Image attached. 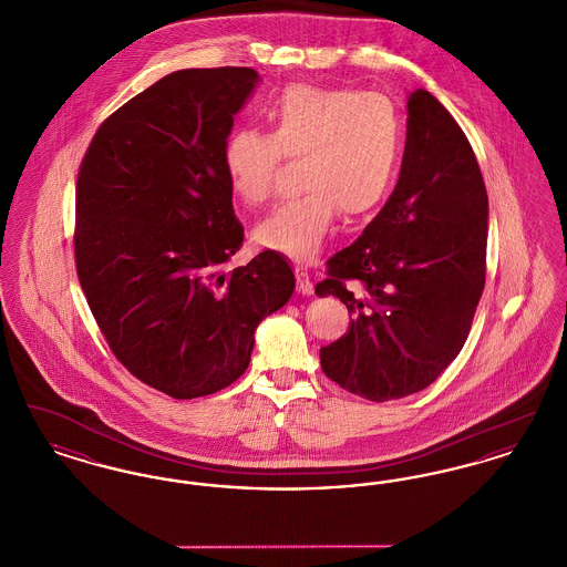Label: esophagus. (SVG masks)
<instances>
[{
    "mask_svg": "<svg viewBox=\"0 0 567 567\" xmlns=\"http://www.w3.org/2000/svg\"><path fill=\"white\" fill-rule=\"evenodd\" d=\"M293 270H296L297 291H299L301 296H312V293H315V285H312L310 274L303 270L301 266H296Z\"/></svg>",
    "mask_w": 567,
    "mask_h": 567,
    "instance_id": "1",
    "label": "esophagus"
}]
</instances>
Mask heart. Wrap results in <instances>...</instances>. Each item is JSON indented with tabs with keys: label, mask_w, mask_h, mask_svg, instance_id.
<instances>
[{
	"label": "heart",
	"mask_w": 567,
	"mask_h": 567,
	"mask_svg": "<svg viewBox=\"0 0 567 567\" xmlns=\"http://www.w3.org/2000/svg\"><path fill=\"white\" fill-rule=\"evenodd\" d=\"M270 134L236 130L223 148L231 193L261 206L282 163L301 162V193L255 229V240L296 259L321 250L338 213H374L395 187L404 153L402 118L382 93L296 84L271 106Z\"/></svg>",
	"instance_id": "heart-1"
}]
</instances>
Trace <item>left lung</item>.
Segmentation results:
<instances>
[{
  "mask_svg": "<svg viewBox=\"0 0 567 567\" xmlns=\"http://www.w3.org/2000/svg\"><path fill=\"white\" fill-rule=\"evenodd\" d=\"M405 125L389 202L327 259L315 289L352 315L347 333L321 349L324 377L372 402L430 386L463 349L485 289L488 199L476 155L425 89L408 97Z\"/></svg>",
  "mask_w": 567,
  "mask_h": 567,
  "instance_id": "1",
  "label": "left lung"
}]
</instances>
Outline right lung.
<instances>
[{
    "instance_id": "right-lung-1",
    "label": "right lung",
    "mask_w": 567,
    "mask_h": 567,
    "mask_svg": "<svg viewBox=\"0 0 567 567\" xmlns=\"http://www.w3.org/2000/svg\"><path fill=\"white\" fill-rule=\"evenodd\" d=\"M252 68L181 70L100 125L76 181L74 257L86 303L132 377L174 400L243 377L255 329L296 289L274 250H240L223 148Z\"/></svg>"
}]
</instances>
